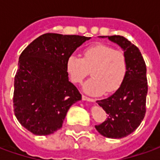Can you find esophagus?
<instances>
[{
    "mask_svg": "<svg viewBox=\"0 0 160 160\" xmlns=\"http://www.w3.org/2000/svg\"><path fill=\"white\" fill-rule=\"evenodd\" d=\"M82 99L86 101H89V102H94L95 99L94 98H92L87 97V96H85V95H82Z\"/></svg>",
    "mask_w": 160,
    "mask_h": 160,
    "instance_id": "obj_1",
    "label": "esophagus"
}]
</instances>
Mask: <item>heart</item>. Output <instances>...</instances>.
Wrapping results in <instances>:
<instances>
[{"instance_id":"obj_1","label":"heart","mask_w":160,"mask_h":160,"mask_svg":"<svg viewBox=\"0 0 160 160\" xmlns=\"http://www.w3.org/2000/svg\"><path fill=\"white\" fill-rule=\"evenodd\" d=\"M67 71L74 83H81L91 73L93 78L84 85V90L92 95L113 92L123 82L128 71V60L123 51L107 44L87 47L83 59L75 55L67 60Z\"/></svg>"}]
</instances>
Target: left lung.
Wrapping results in <instances>:
<instances>
[{"mask_svg":"<svg viewBox=\"0 0 160 160\" xmlns=\"http://www.w3.org/2000/svg\"><path fill=\"white\" fill-rule=\"evenodd\" d=\"M101 38H108L123 49L128 60V71L115 93L97 101L108 117L95 128L104 137L120 139L133 133L144 119L148 89L147 67L140 49L124 37Z\"/></svg>","mask_w":160,"mask_h":160,"instance_id":"8db88e82","label":"left lung"}]
</instances>
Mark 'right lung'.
I'll use <instances>...</instances> for the list:
<instances>
[{
    "mask_svg": "<svg viewBox=\"0 0 160 160\" xmlns=\"http://www.w3.org/2000/svg\"><path fill=\"white\" fill-rule=\"evenodd\" d=\"M91 38L46 33L20 54L14 77L13 111L23 127L37 135L62 128L70 106L81 99L68 80L67 60Z\"/></svg>",
    "mask_w": 160,
    "mask_h": 160,
    "instance_id": "obj_1",
    "label": "right lung"
}]
</instances>
